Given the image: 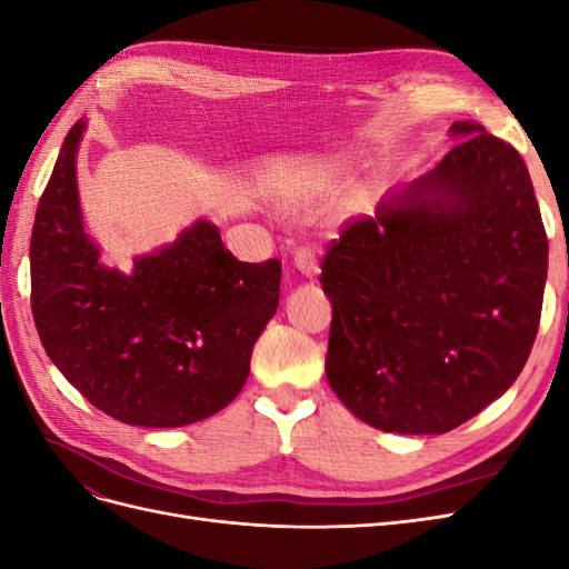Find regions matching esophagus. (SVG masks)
I'll use <instances>...</instances> for the list:
<instances>
[{"label":"esophagus","instance_id":"obj_1","mask_svg":"<svg viewBox=\"0 0 569 569\" xmlns=\"http://www.w3.org/2000/svg\"><path fill=\"white\" fill-rule=\"evenodd\" d=\"M295 268L303 274V278H308V280L318 278L320 263H318V253H316V249H311V247H301V249H297V251H295Z\"/></svg>","mask_w":569,"mask_h":569}]
</instances>
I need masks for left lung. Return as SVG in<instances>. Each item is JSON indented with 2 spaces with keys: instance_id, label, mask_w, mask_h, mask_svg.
<instances>
[{
  "instance_id": "8db88e82",
  "label": "left lung",
  "mask_w": 569,
  "mask_h": 569,
  "mask_svg": "<svg viewBox=\"0 0 569 569\" xmlns=\"http://www.w3.org/2000/svg\"><path fill=\"white\" fill-rule=\"evenodd\" d=\"M458 144L322 263L332 301L325 375L358 420L443 435L510 389L537 339L548 239L529 170L475 120Z\"/></svg>"
}]
</instances>
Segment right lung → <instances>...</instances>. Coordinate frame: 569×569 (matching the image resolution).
<instances>
[{"instance_id": "1", "label": "right lung", "mask_w": 569, "mask_h": 569, "mask_svg": "<svg viewBox=\"0 0 569 569\" xmlns=\"http://www.w3.org/2000/svg\"><path fill=\"white\" fill-rule=\"evenodd\" d=\"M84 120L59 151L30 237V306L42 347L94 408L140 427H184L242 391L256 339L280 303L282 263H242L211 220L173 244L101 263L84 232L78 147Z\"/></svg>"}]
</instances>
